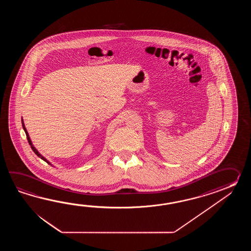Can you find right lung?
Returning a JSON list of instances; mask_svg holds the SVG:
<instances>
[{"instance_id":"add662e5","label":"right lung","mask_w":251,"mask_h":251,"mask_svg":"<svg viewBox=\"0 0 251 251\" xmlns=\"http://www.w3.org/2000/svg\"><path fill=\"white\" fill-rule=\"evenodd\" d=\"M22 126H23V129H24V131H25V133H26V135H27V142H28V144H29V145H30V146H31V149L33 150V151H34V152H35V153H36V154L38 155V157H40V158H41V159H42L43 160H45V161H47V162H48V163H49V162H48V160H46V159H45V158H44V157H43L42 155H40V153H39V152H38V151H37V150H36V148H35V147H34V146H33L32 143H31V141H30V138H29V136H28V133H27V129H26V128H25V126H24V123H23V120H22ZM49 164H50V163H49Z\"/></svg>"}]
</instances>
